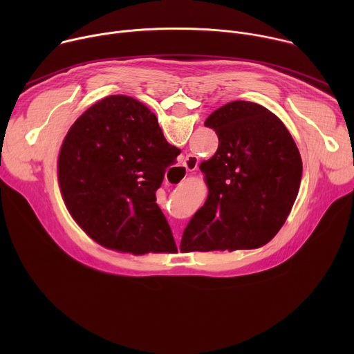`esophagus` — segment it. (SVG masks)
I'll list each match as a JSON object with an SVG mask.
<instances>
[{
  "label": "esophagus",
  "instance_id": "esophagus-1",
  "mask_svg": "<svg viewBox=\"0 0 354 354\" xmlns=\"http://www.w3.org/2000/svg\"><path fill=\"white\" fill-rule=\"evenodd\" d=\"M182 165L185 167V169H186L187 172H193V171L197 168V165H198V158H197L196 156H193V154H189V156H186V157L183 158ZM176 242H178V245H179V236H176Z\"/></svg>",
  "mask_w": 354,
  "mask_h": 354
}]
</instances>
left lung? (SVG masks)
<instances>
[{
  "label": "left lung",
  "instance_id": "1",
  "mask_svg": "<svg viewBox=\"0 0 354 354\" xmlns=\"http://www.w3.org/2000/svg\"><path fill=\"white\" fill-rule=\"evenodd\" d=\"M216 154L201 162L209 194L187 223L182 252L252 249L269 242L295 201L302 162L283 122L266 108L230 102L205 122Z\"/></svg>",
  "mask_w": 354,
  "mask_h": 354
}]
</instances>
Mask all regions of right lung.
<instances>
[{
    "mask_svg": "<svg viewBox=\"0 0 354 354\" xmlns=\"http://www.w3.org/2000/svg\"><path fill=\"white\" fill-rule=\"evenodd\" d=\"M180 149L138 100L111 95L68 130L59 156V183L78 225L106 248L145 254L176 248L156 192Z\"/></svg>",
    "mask_w": 354,
    "mask_h": 354,
    "instance_id": "right-lung-1",
    "label": "right lung"
}]
</instances>
